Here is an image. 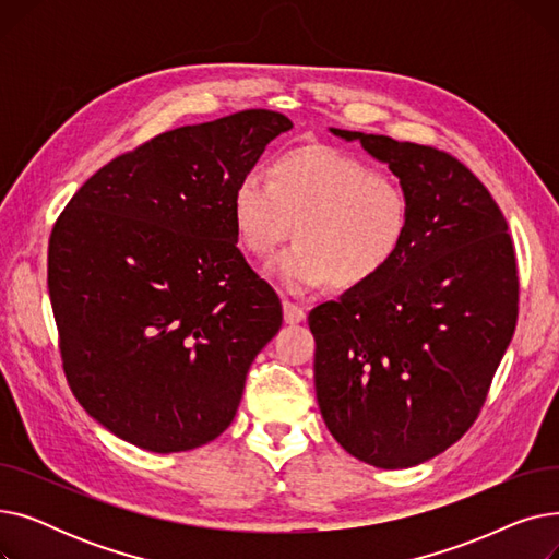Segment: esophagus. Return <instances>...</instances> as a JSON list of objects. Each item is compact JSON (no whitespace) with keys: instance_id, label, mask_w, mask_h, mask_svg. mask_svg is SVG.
Listing matches in <instances>:
<instances>
[{"instance_id":"34e87169","label":"esophagus","mask_w":559,"mask_h":559,"mask_svg":"<svg viewBox=\"0 0 559 559\" xmlns=\"http://www.w3.org/2000/svg\"><path fill=\"white\" fill-rule=\"evenodd\" d=\"M283 317H285L287 324H301V321L306 319V308L285 299L283 301Z\"/></svg>"}]
</instances>
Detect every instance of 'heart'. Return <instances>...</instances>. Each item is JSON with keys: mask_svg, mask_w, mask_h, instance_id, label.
Segmentation results:
<instances>
[{"mask_svg": "<svg viewBox=\"0 0 559 559\" xmlns=\"http://www.w3.org/2000/svg\"><path fill=\"white\" fill-rule=\"evenodd\" d=\"M230 217L253 258L272 255L297 228L299 242L272 274L289 289L333 283L356 292L383 276L405 247L409 199L399 179L335 146H304L270 165V179L245 174Z\"/></svg>", "mask_w": 559, "mask_h": 559, "instance_id": "obj_1", "label": "heart"}]
</instances>
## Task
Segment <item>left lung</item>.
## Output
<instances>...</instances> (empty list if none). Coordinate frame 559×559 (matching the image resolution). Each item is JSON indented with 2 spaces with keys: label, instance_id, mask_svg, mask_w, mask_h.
Wrapping results in <instances>:
<instances>
[{
  "label": "left lung",
  "instance_id": "8db88e82",
  "mask_svg": "<svg viewBox=\"0 0 559 559\" xmlns=\"http://www.w3.org/2000/svg\"><path fill=\"white\" fill-rule=\"evenodd\" d=\"M331 131L399 176L409 230L383 276L308 314L317 403L346 453L407 468L447 451L480 415L516 326L514 247L498 203L455 156Z\"/></svg>",
  "mask_w": 559,
  "mask_h": 559
}]
</instances>
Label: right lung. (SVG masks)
I'll return each instance as SVG.
<instances>
[{
	"label": "right lung",
	"instance_id": "right-lung-1",
	"mask_svg": "<svg viewBox=\"0 0 559 559\" xmlns=\"http://www.w3.org/2000/svg\"><path fill=\"white\" fill-rule=\"evenodd\" d=\"M285 115L251 108L112 158L56 219L47 287L68 385L124 442L181 453L233 421L281 299L238 249L230 197Z\"/></svg>",
	"mask_w": 559,
	"mask_h": 559
}]
</instances>
